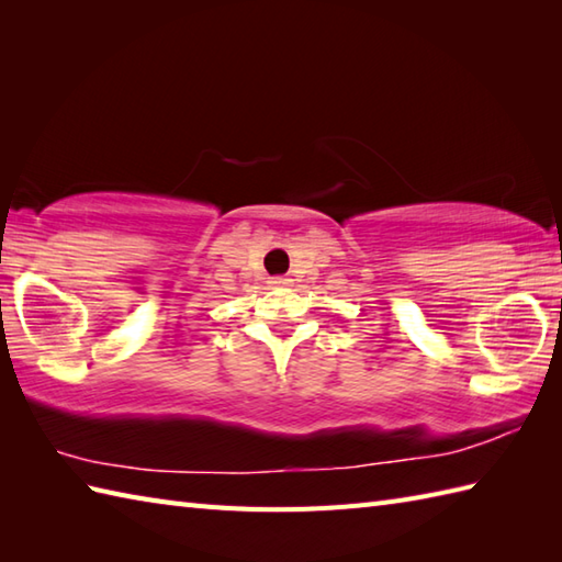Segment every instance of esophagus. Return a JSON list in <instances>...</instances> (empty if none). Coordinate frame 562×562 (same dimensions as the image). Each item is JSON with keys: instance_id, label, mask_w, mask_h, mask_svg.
Here are the masks:
<instances>
[{"instance_id": "esophagus-1", "label": "esophagus", "mask_w": 562, "mask_h": 562, "mask_svg": "<svg viewBox=\"0 0 562 562\" xmlns=\"http://www.w3.org/2000/svg\"><path fill=\"white\" fill-rule=\"evenodd\" d=\"M270 284L272 288H288L290 280L288 278H270Z\"/></svg>"}]
</instances>
